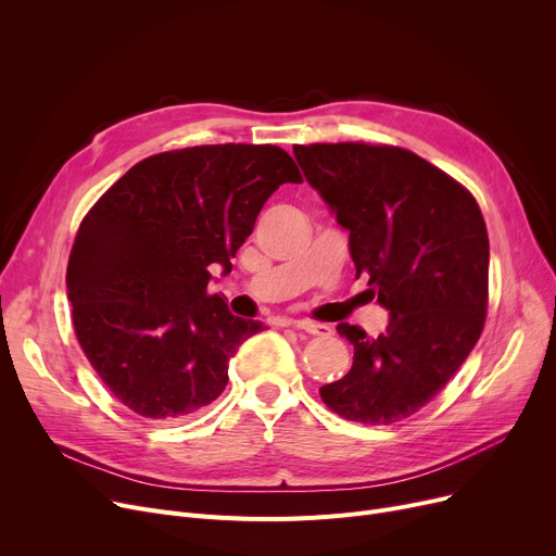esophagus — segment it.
Masks as SVG:
<instances>
[{
  "label": "esophagus",
  "instance_id": "34e87169",
  "mask_svg": "<svg viewBox=\"0 0 556 556\" xmlns=\"http://www.w3.org/2000/svg\"><path fill=\"white\" fill-rule=\"evenodd\" d=\"M293 327L308 336H331L333 333V329L329 325H317V323H311V319H295Z\"/></svg>",
  "mask_w": 556,
  "mask_h": 556
}]
</instances>
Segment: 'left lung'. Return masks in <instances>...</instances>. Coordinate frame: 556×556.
<instances>
[{"mask_svg":"<svg viewBox=\"0 0 556 556\" xmlns=\"http://www.w3.org/2000/svg\"><path fill=\"white\" fill-rule=\"evenodd\" d=\"M306 182L349 231L356 277L390 313L369 338L340 323L354 365L319 388L333 413L394 424L440 394L486 317L489 237L476 198L424 157L369 143L293 146Z\"/></svg>","mask_w":556,"mask_h":556,"instance_id":"1","label":"left lung"}]
</instances>
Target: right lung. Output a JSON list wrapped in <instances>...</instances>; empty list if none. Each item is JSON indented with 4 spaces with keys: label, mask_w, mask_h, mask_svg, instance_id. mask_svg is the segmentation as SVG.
I'll return each mask as SVG.
<instances>
[{
    "label": "right lung",
    "mask_w": 556,
    "mask_h": 556,
    "mask_svg": "<svg viewBox=\"0 0 556 556\" xmlns=\"http://www.w3.org/2000/svg\"><path fill=\"white\" fill-rule=\"evenodd\" d=\"M283 182L302 175L279 146H193L141 160L83 218L67 263L76 338L135 415L185 419L225 390L229 358L263 325L207 286Z\"/></svg>",
    "instance_id": "right-lung-1"
}]
</instances>
